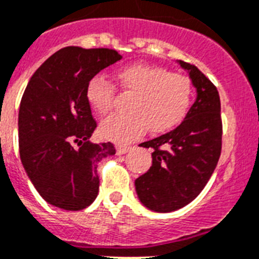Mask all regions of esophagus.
<instances>
[{
    "label": "esophagus",
    "instance_id": "1",
    "mask_svg": "<svg viewBox=\"0 0 259 259\" xmlns=\"http://www.w3.org/2000/svg\"><path fill=\"white\" fill-rule=\"evenodd\" d=\"M130 149H131V147H128V145H116V153H118L119 156L127 153Z\"/></svg>",
    "mask_w": 259,
    "mask_h": 259
}]
</instances>
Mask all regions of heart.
<instances>
[{
	"mask_svg": "<svg viewBox=\"0 0 259 259\" xmlns=\"http://www.w3.org/2000/svg\"><path fill=\"white\" fill-rule=\"evenodd\" d=\"M121 88L134 98L130 115H112L102 121L101 134L108 140L124 143L144 134L173 128L185 118L193 99V82L187 76L161 66L132 64L116 72ZM115 88L103 76L93 77L86 88L90 107L101 115L111 111Z\"/></svg>",
	"mask_w": 259,
	"mask_h": 259,
	"instance_id": "heart-1",
	"label": "heart"
}]
</instances>
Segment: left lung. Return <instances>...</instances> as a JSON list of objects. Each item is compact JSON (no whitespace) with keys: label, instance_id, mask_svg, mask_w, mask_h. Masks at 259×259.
<instances>
[{"label":"left lung","instance_id":"obj_1","mask_svg":"<svg viewBox=\"0 0 259 259\" xmlns=\"http://www.w3.org/2000/svg\"><path fill=\"white\" fill-rule=\"evenodd\" d=\"M189 72L196 99L173 131L141 143L153 148L152 166L135 181L140 202L154 212H171L193 202L211 178L222 153L220 97L195 65L178 61Z\"/></svg>","mask_w":259,"mask_h":259}]
</instances>
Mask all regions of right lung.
<instances>
[{
  "instance_id": "right-lung-1",
  "label": "right lung",
  "mask_w": 259,
  "mask_h": 259,
  "mask_svg": "<svg viewBox=\"0 0 259 259\" xmlns=\"http://www.w3.org/2000/svg\"><path fill=\"white\" fill-rule=\"evenodd\" d=\"M120 59L108 48H61L37 68L24 90L18 115L22 165L41 198L57 208L79 211L98 195L97 166L115 148L90 143L97 121L86 88Z\"/></svg>"
}]
</instances>
